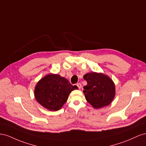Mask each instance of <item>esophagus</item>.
Instances as JSON below:
<instances>
[{
	"label": "esophagus",
	"instance_id": "obj_1",
	"mask_svg": "<svg viewBox=\"0 0 146 146\" xmlns=\"http://www.w3.org/2000/svg\"><path fill=\"white\" fill-rule=\"evenodd\" d=\"M77 85V86L78 87V88L79 89H81V87H82V85H81V83H78V84H76Z\"/></svg>",
	"mask_w": 146,
	"mask_h": 146
}]
</instances>
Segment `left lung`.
Returning <instances> with one entry per match:
<instances>
[{"instance_id":"1","label":"left lung","mask_w":146,"mask_h":146,"mask_svg":"<svg viewBox=\"0 0 146 146\" xmlns=\"http://www.w3.org/2000/svg\"><path fill=\"white\" fill-rule=\"evenodd\" d=\"M84 78L87 82L83 90L86 100L97 109L109 105L115 96V86L111 79L95 72L87 73Z\"/></svg>"}]
</instances>
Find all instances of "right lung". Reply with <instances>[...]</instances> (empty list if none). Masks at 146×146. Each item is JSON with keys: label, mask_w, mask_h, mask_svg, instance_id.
<instances>
[{"label": "right lung", "mask_w": 146, "mask_h": 146, "mask_svg": "<svg viewBox=\"0 0 146 146\" xmlns=\"http://www.w3.org/2000/svg\"><path fill=\"white\" fill-rule=\"evenodd\" d=\"M58 74H49L39 81L35 89V97L41 105L56 111L61 109L72 90L78 89Z\"/></svg>", "instance_id": "obj_1"}]
</instances>
